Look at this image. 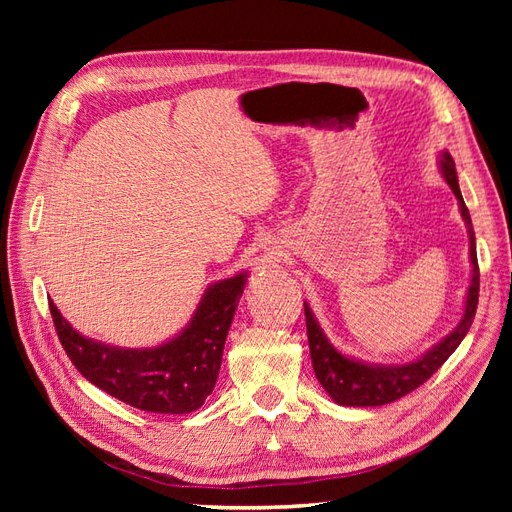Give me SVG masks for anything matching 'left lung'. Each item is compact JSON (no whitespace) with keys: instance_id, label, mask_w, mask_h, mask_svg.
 Listing matches in <instances>:
<instances>
[{"instance_id":"obj_1","label":"left lung","mask_w":512,"mask_h":512,"mask_svg":"<svg viewBox=\"0 0 512 512\" xmlns=\"http://www.w3.org/2000/svg\"><path fill=\"white\" fill-rule=\"evenodd\" d=\"M440 173L448 188L453 190L461 218L466 222L468 228V239H470V286L466 292V303H463V314L457 327L448 333L436 346H431L427 352H423L416 359L408 363H367L361 359H354L344 352H339L331 342L327 333L322 331L318 318L314 316L312 307L305 305V322H307V339H309V354H312V365L316 371V378L322 384V389L329 393V397L339 406H350V408H374L384 406L397 401L418 389L423 382H427L436 371L442 367V363L451 356L457 346L463 342V337L468 335L472 320L476 314L478 305V288H480V273H478V260H476V237L472 228L470 211L463 203V196L459 190L457 181V170L455 160L451 153L442 151L438 156Z\"/></svg>"}]
</instances>
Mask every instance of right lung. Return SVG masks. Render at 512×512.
<instances>
[{
  "instance_id": "add662e5",
  "label": "right lung",
  "mask_w": 512,
  "mask_h": 512,
  "mask_svg": "<svg viewBox=\"0 0 512 512\" xmlns=\"http://www.w3.org/2000/svg\"><path fill=\"white\" fill-rule=\"evenodd\" d=\"M247 282V271L211 284L190 322L153 348H121L76 331L49 301L59 342L81 374L123 404L158 414H188L211 395L226 335Z\"/></svg>"
}]
</instances>
